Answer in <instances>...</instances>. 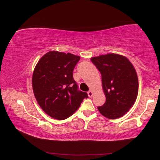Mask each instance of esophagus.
I'll list each match as a JSON object with an SVG mask.
<instances>
[{"mask_svg":"<svg viewBox=\"0 0 160 160\" xmlns=\"http://www.w3.org/2000/svg\"><path fill=\"white\" fill-rule=\"evenodd\" d=\"M88 94L89 96V97H92L93 95H94V92H93L92 90H89V91L88 92Z\"/></svg>","mask_w":160,"mask_h":160,"instance_id":"1","label":"esophagus"}]
</instances>
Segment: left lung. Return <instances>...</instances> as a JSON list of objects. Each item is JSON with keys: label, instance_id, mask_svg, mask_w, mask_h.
<instances>
[{"label": "left lung", "instance_id": "1", "mask_svg": "<svg viewBox=\"0 0 160 160\" xmlns=\"http://www.w3.org/2000/svg\"><path fill=\"white\" fill-rule=\"evenodd\" d=\"M101 73L106 97L103 106L98 107L104 117L111 120L122 117L134 104L138 80L134 66L123 55L108 53L91 58Z\"/></svg>", "mask_w": 160, "mask_h": 160}]
</instances>
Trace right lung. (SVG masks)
Segmentation results:
<instances>
[{
    "label": "right lung",
    "instance_id": "obj_1",
    "mask_svg": "<svg viewBox=\"0 0 160 160\" xmlns=\"http://www.w3.org/2000/svg\"><path fill=\"white\" fill-rule=\"evenodd\" d=\"M80 57L71 53L50 51L38 62L32 76L35 97L51 118L65 120L79 108L88 95L78 91L72 71Z\"/></svg>",
    "mask_w": 160,
    "mask_h": 160
}]
</instances>
